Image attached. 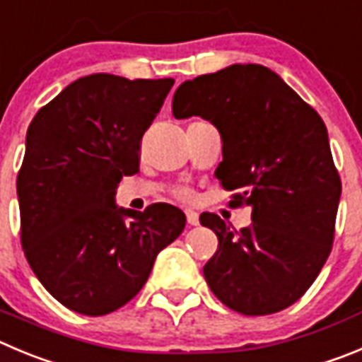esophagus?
<instances>
[{
	"label": "esophagus",
	"mask_w": 362,
	"mask_h": 362,
	"mask_svg": "<svg viewBox=\"0 0 362 362\" xmlns=\"http://www.w3.org/2000/svg\"><path fill=\"white\" fill-rule=\"evenodd\" d=\"M185 218H187L189 225H194V227L200 223V216H198L197 211H192V209H187V211H185Z\"/></svg>",
	"instance_id": "34e87169"
}]
</instances>
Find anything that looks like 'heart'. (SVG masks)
Wrapping results in <instances>:
<instances>
[{
    "instance_id": "obj_1",
    "label": "heart",
    "mask_w": 362,
    "mask_h": 362,
    "mask_svg": "<svg viewBox=\"0 0 362 362\" xmlns=\"http://www.w3.org/2000/svg\"><path fill=\"white\" fill-rule=\"evenodd\" d=\"M178 194H180V198H184V200H189V198H191V192H189L187 189H182Z\"/></svg>"
}]
</instances>
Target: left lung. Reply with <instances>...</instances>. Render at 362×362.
Returning <instances> with one entry per match:
<instances>
[{
  "label": "left lung",
  "instance_id": "1",
  "mask_svg": "<svg viewBox=\"0 0 362 362\" xmlns=\"http://www.w3.org/2000/svg\"><path fill=\"white\" fill-rule=\"evenodd\" d=\"M173 116H202L221 134L216 178L252 225L234 230L218 214L200 223L218 235L204 266L216 298L245 316L293 305L322 272L334 243L341 178L320 114L272 69L234 64L187 80Z\"/></svg>",
  "mask_w": 362,
  "mask_h": 362
}]
</instances>
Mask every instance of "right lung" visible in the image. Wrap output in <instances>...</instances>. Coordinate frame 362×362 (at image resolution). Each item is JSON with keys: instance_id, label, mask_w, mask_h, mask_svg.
<instances>
[{"instance_id": "1", "label": "right lung", "mask_w": 362, "mask_h": 362, "mask_svg": "<svg viewBox=\"0 0 362 362\" xmlns=\"http://www.w3.org/2000/svg\"><path fill=\"white\" fill-rule=\"evenodd\" d=\"M173 83L89 74L30 123L18 175L23 252L74 313L103 316L130 302L184 230L185 214L170 204L143 212L114 204L121 178L139 171L141 139Z\"/></svg>"}]
</instances>
